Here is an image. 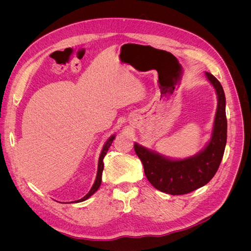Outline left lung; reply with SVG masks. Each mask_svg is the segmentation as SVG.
<instances>
[{
  "instance_id": "left-lung-1",
  "label": "left lung",
  "mask_w": 251,
  "mask_h": 251,
  "mask_svg": "<svg viewBox=\"0 0 251 251\" xmlns=\"http://www.w3.org/2000/svg\"><path fill=\"white\" fill-rule=\"evenodd\" d=\"M208 81L218 95V108L215 117L212 139L205 149L185 160H169L139 144L134 151L140 159L144 174L151 185L162 192L181 195L201 188L217 173L222 162L227 142V118L225 92L218 79L205 72Z\"/></svg>"
}]
</instances>
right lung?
Instances as JSON below:
<instances>
[{
    "instance_id": "right-lung-1",
    "label": "right lung",
    "mask_w": 251,
    "mask_h": 251,
    "mask_svg": "<svg viewBox=\"0 0 251 251\" xmlns=\"http://www.w3.org/2000/svg\"><path fill=\"white\" fill-rule=\"evenodd\" d=\"M114 138H115V135L111 136V137L109 138V140H108L107 142H105V144H104L103 148H102V151H101V152H100V159H99L98 173H97V178H96V181H95V183H94V185H92L91 189L89 190V192H88L84 197H82L81 200L76 201L75 202H80V201H86V200L88 199V197H90L92 194H94V193L99 189V187L100 186V183H101V174H102V170H103V157H104L105 154H107V152H108V151H109V149H110V147H111V144H112Z\"/></svg>"
}]
</instances>
